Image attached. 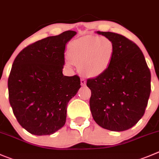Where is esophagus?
Wrapping results in <instances>:
<instances>
[{
    "label": "esophagus",
    "mask_w": 159,
    "mask_h": 159,
    "mask_svg": "<svg viewBox=\"0 0 159 159\" xmlns=\"http://www.w3.org/2000/svg\"><path fill=\"white\" fill-rule=\"evenodd\" d=\"M86 83H87V81H86V80L84 78H82L80 80V84H81V86H85L86 85Z\"/></svg>",
    "instance_id": "34e87169"
}]
</instances>
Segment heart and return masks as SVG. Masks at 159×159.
Instances as JSON below:
<instances>
[{"label":"heart","instance_id":"heart-1","mask_svg":"<svg viewBox=\"0 0 159 159\" xmlns=\"http://www.w3.org/2000/svg\"><path fill=\"white\" fill-rule=\"evenodd\" d=\"M115 48L112 41L105 37H86L71 43L66 65L75 64L81 73L90 78H96L105 74L113 59Z\"/></svg>","mask_w":159,"mask_h":159}]
</instances>
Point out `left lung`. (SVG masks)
<instances>
[{"label":"left lung","instance_id":"left-lung-1","mask_svg":"<svg viewBox=\"0 0 159 159\" xmlns=\"http://www.w3.org/2000/svg\"><path fill=\"white\" fill-rule=\"evenodd\" d=\"M97 33L112 41L115 53L107 72L87 81L92 116L104 129L126 130L144 114L151 93L150 69L132 40L111 32Z\"/></svg>","mask_w":159,"mask_h":159}]
</instances>
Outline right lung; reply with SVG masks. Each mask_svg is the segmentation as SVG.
Masks as SVG:
<instances>
[{"mask_svg": "<svg viewBox=\"0 0 159 159\" xmlns=\"http://www.w3.org/2000/svg\"><path fill=\"white\" fill-rule=\"evenodd\" d=\"M68 30L28 45L16 56L7 80L8 98L21 126L34 135H51L66 123L67 105L80 88L77 75L62 74Z\"/></svg>", "mask_w": 159, "mask_h": 159, "instance_id": "1", "label": "right lung"}]
</instances>
